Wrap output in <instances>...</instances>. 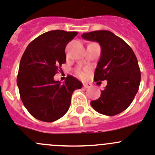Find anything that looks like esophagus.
I'll return each mask as SVG.
<instances>
[{
  "instance_id": "obj_1",
  "label": "esophagus",
  "mask_w": 155,
  "mask_h": 155,
  "mask_svg": "<svg viewBox=\"0 0 155 155\" xmlns=\"http://www.w3.org/2000/svg\"><path fill=\"white\" fill-rule=\"evenodd\" d=\"M90 87H91V85L87 84H84V88H85V89H87V88H89Z\"/></svg>"
}]
</instances>
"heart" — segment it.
Listing matches in <instances>:
<instances>
[{"instance_id":"1","label":"heart","mask_w":155,"mask_h":155,"mask_svg":"<svg viewBox=\"0 0 155 155\" xmlns=\"http://www.w3.org/2000/svg\"><path fill=\"white\" fill-rule=\"evenodd\" d=\"M77 74L78 75V76L81 77V78H84V77L85 76V73L84 71H82L81 70H78L77 71Z\"/></svg>"}]
</instances>
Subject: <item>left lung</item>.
<instances>
[{
	"label": "left lung",
	"instance_id": "8db88e82",
	"mask_svg": "<svg viewBox=\"0 0 155 155\" xmlns=\"http://www.w3.org/2000/svg\"><path fill=\"white\" fill-rule=\"evenodd\" d=\"M81 37L101 45V58L94 80L107 81L101 97L91 101V105L106 116L122 113L133 101L141 81V71L135 53L124 40L110 31H93L83 33Z\"/></svg>",
	"mask_w": 155,
	"mask_h": 155
}]
</instances>
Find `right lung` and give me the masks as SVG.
<instances>
[{
    "mask_svg": "<svg viewBox=\"0 0 155 155\" xmlns=\"http://www.w3.org/2000/svg\"><path fill=\"white\" fill-rule=\"evenodd\" d=\"M78 32L51 30L32 40L20 60L17 86L21 101L33 117L54 122L68 110L74 91L82 87L74 77L66 78L63 84L54 76L66 62L65 47Z\"/></svg>",
    "mask_w": 155,
    "mask_h": 155,
    "instance_id": "1",
    "label": "right lung"
}]
</instances>
